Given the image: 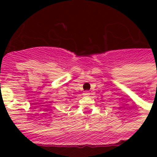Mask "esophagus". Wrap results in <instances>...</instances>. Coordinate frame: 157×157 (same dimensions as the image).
Segmentation results:
<instances>
[{"mask_svg": "<svg viewBox=\"0 0 157 157\" xmlns=\"http://www.w3.org/2000/svg\"><path fill=\"white\" fill-rule=\"evenodd\" d=\"M84 96H89L90 95V92H89V91H85L83 93Z\"/></svg>", "mask_w": 157, "mask_h": 157, "instance_id": "34e87169", "label": "esophagus"}]
</instances>
